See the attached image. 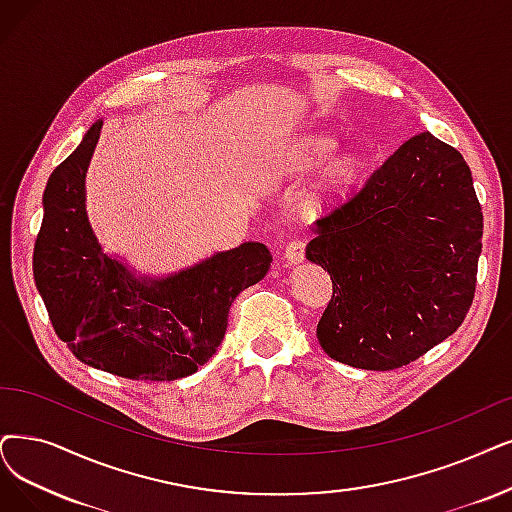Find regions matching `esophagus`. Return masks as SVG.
<instances>
[{
    "instance_id": "34e87169",
    "label": "esophagus",
    "mask_w": 512,
    "mask_h": 512,
    "mask_svg": "<svg viewBox=\"0 0 512 512\" xmlns=\"http://www.w3.org/2000/svg\"><path fill=\"white\" fill-rule=\"evenodd\" d=\"M304 260V241L300 237H294L288 245H285V262L290 264H298Z\"/></svg>"
}]
</instances>
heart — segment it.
<instances>
[{
	"label": "heart",
	"mask_w": 512,
	"mask_h": 512,
	"mask_svg": "<svg viewBox=\"0 0 512 512\" xmlns=\"http://www.w3.org/2000/svg\"><path fill=\"white\" fill-rule=\"evenodd\" d=\"M338 140L325 134L298 136L285 145L277 155V166L281 172L309 174L323 168L338 153ZM361 174V163L357 157L346 155L336 159L325 172L323 187L330 193H346Z\"/></svg>",
	"instance_id": "obj_1"
}]
</instances>
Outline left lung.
Wrapping results in <instances>:
<instances>
[{"label": "left lung", "mask_w": 512, "mask_h": 512, "mask_svg": "<svg viewBox=\"0 0 512 512\" xmlns=\"http://www.w3.org/2000/svg\"><path fill=\"white\" fill-rule=\"evenodd\" d=\"M306 258L334 283L321 349L386 372L452 336L475 298L483 214L464 157L422 132L313 224Z\"/></svg>", "instance_id": "left-lung-1"}]
</instances>
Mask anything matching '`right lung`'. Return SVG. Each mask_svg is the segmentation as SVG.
I'll return each instance as SVG.
<instances>
[{"label":"right lung","instance_id":"add662e5","mask_svg":"<svg viewBox=\"0 0 512 512\" xmlns=\"http://www.w3.org/2000/svg\"><path fill=\"white\" fill-rule=\"evenodd\" d=\"M102 119L50 174L33 277L54 332L96 370L130 380L195 374L227 332L233 300L269 273L264 243L245 241L166 277L107 254L86 210V174Z\"/></svg>","mask_w":512,"mask_h":512}]
</instances>
